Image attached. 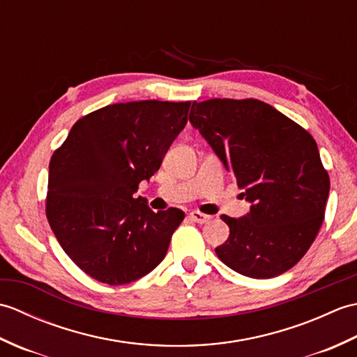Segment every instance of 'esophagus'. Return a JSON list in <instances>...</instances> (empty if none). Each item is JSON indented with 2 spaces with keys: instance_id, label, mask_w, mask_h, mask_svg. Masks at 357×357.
Masks as SVG:
<instances>
[{
  "instance_id": "34e87169",
  "label": "esophagus",
  "mask_w": 357,
  "mask_h": 357,
  "mask_svg": "<svg viewBox=\"0 0 357 357\" xmlns=\"http://www.w3.org/2000/svg\"><path fill=\"white\" fill-rule=\"evenodd\" d=\"M190 218H192V221L198 222V224H207L210 219H211V216L204 215V213H201V211H192Z\"/></svg>"
}]
</instances>
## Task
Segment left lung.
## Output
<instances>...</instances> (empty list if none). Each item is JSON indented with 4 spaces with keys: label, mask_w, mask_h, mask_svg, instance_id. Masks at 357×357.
<instances>
[{
    "label": "left lung",
    "mask_w": 357,
    "mask_h": 357,
    "mask_svg": "<svg viewBox=\"0 0 357 357\" xmlns=\"http://www.w3.org/2000/svg\"><path fill=\"white\" fill-rule=\"evenodd\" d=\"M190 123L252 204L245 216H221L230 234L219 259L255 279L290 270L313 244L330 193L313 136L257 100L193 101Z\"/></svg>",
    "instance_id": "8db88e82"
}]
</instances>
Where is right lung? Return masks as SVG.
I'll use <instances>...</instances> for the list:
<instances>
[{
	"mask_svg": "<svg viewBox=\"0 0 357 357\" xmlns=\"http://www.w3.org/2000/svg\"><path fill=\"white\" fill-rule=\"evenodd\" d=\"M190 104L105 105L77 121L53 153L45 215L59 245L90 278L128 284L165 257L184 211L155 213L133 195L159 170Z\"/></svg>",
	"mask_w": 357,
	"mask_h": 357,
	"instance_id": "add662e5",
	"label": "right lung"
}]
</instances>
